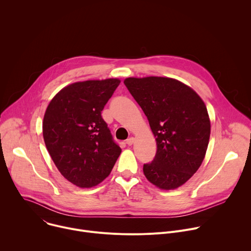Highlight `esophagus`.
Listing matches in <instances>:
<instances>
[{"mask_svg":"<svg viewBox=\"0 0 251 251\" xmlns=\"http://www.w3.org/2000/svg\"><path fill=\"white\" fill-rule=\"evenodd\" d=\"M133 143H134V138H133V137H130V138L127 139V141H126V144H127L128 146L133 145Z\"/></svg>","mask_w":251,"mask_h":251,"instance_id":"obj_1","label":"esophagus"}]
</instances>
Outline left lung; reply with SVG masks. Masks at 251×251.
Masks as SVG:
<instances>
[{"instance_id":"obj_1","label":"left lung","mask_w":251,"mask_h":251,"mask_svg":"<svg viewBox=\"0 0 251 251\" xmlns=\"http://www.w3.org/2000/svg\"><path fill=\"white\" fill-rule=\"evenodd\" d=\"M124 84L156 137V156L143 166L145 176L162 190L181 187L199 170L207 149L210 121L203 101L190 86L169 77H129Z\"/></svg>"}]
</instances>
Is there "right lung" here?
I'll list each match as a JSON object with an SVG mask.
<instances>
[{
    "label": "right lung",
    "instance_id": "right-lung-1",
    "mask_svg": "<svg viewBox=\"0 0 251 251\" xmlns=\"http://www.w3.org/2000/svg\"><path fill=\"white\" fill-rule=\"evenodd\" d=\"M120 80H86L62 88L43 122L47 149L60 174L79 188H92L111 173L121 148L101 116Z\"/></svg>",
    "mask_w": 251,
    "mask_h": 251
}]
</instances>
